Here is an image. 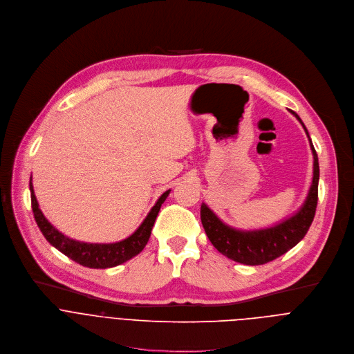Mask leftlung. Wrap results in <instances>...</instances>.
Returning <instances> with one entry per match:
<instances>
[{
	"mask_svg": "<svg viewBox=\"0 0 354 354\" xmlns=\"http://www.w3.org/2000/svg\"><path fill=\"white\" fill-rule=\"evenodd\" d=\"M296 117L299 118V115ZM311 149L314 155V177H313V185L310 188V194L303 207L293 218L285 221L283 223L266 230L239 232L222 223L214 212H212L205 203H202L201 206L202 226L205 229L207 239L219 252H222L227 258L240 263L263 265L266 262H270L279 258L280 255H283L304 239V236L307 234L314 221L317 203H318L319 165H318V156L313 144H311Z\"/></svg>",
	"mask_w": 354,
	"mask_h": 354,
	"instance_id": "8db88e82",
	"label": "left lung"
}]
</instances>
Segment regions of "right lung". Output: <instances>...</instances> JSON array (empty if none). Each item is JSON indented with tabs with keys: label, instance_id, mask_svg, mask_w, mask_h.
Segmentation results:
<instances>
[{
	"label": "right lung",
	"instance_id": "add662e5",
	"mask_svg": "<svg viewBox=\"0 0 354 354\" xmlns=\"http://www.w3.org/2000/svg\"><path fill=\"white\" fill-rule=\"evenodd\" d=\"M29 187H30L33 216L46 240L58 251H61L64 255H66L69 259L75 261L82 266L93 268V269H106V268L117 266L142 251L151 237V232L158 218L160 206L166 201L167 195L170 194V189H169L159 198V201L152 207L144 223L139 226V229L131 237L114 244H88V243H80L75 240H71L64 234H61L58 230H55L47 222V219L41 214V210L39 209L36 196L33 194L32 181Z\"/></svg>",
	"mask_w": 354,
	"mask_h": 354
}]
</instances>
